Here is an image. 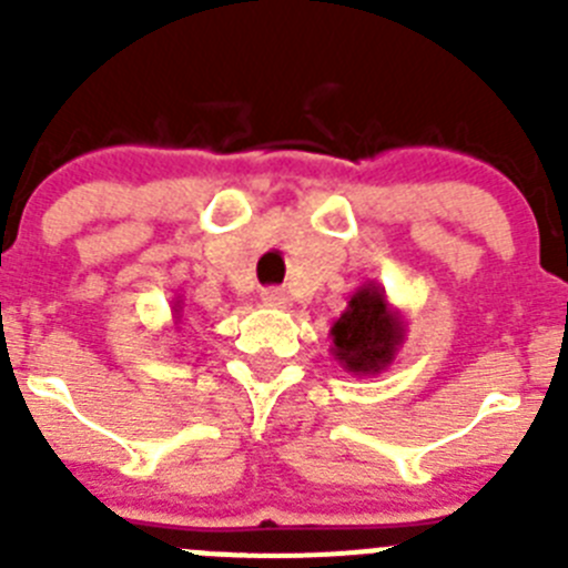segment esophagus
Segmentation results:
<instances>
[{
    "label": "esophagus",
    "mask_w": 568,
    "mask_h": 568,
    "mask_svg": "<svg viewBox=\"0 0 568 568\" xmlns=\"http://www.w3.org/2000/svg\"><path fill=\"white\" fill-rule=\"evenodd\" d=\"M261 301L267 304V307H287L290 304V295L287 290H281V287H267L264 293H261Z\"/></svg>",
    "instance_id": "1"
}]
</instances>
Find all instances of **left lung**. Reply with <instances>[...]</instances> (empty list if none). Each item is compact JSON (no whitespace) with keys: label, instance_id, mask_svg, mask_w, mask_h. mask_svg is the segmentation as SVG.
<instances>
[{"label":"left lung","instance_id":"left-lung-1","mask_svg":"<svg viewBox=\"0 0 568 568\" xmlns=\"http://www.w3.org/2000/svg\"><path fill=\"white\" fill-rule=\"evenodd\" d=\"M329 353L341 369L355 378L381 375L389 369L406 341V318L389 304L384 287L366 281L349 295L346 310L329 327Z\"/></svg>","mask_w":568,"mask_h":568}]
</instances>
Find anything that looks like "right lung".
Wrapping results in <instances>:
<instances>
[{"instance_id":"right-lung-1","label":"right lung","mask_w":568,"mask_h":568,"mask_svg":"<svg viewBox=\"0 0 568 568\" xmlns=\"http://www.w3.org/2000/svg\"><path fill=\"white\" fill-rule=\"evenodd\" d=\"M182 313H184V301H182V298H175V301H173V324H175V327L182 324Z\"/></svg>"}]
</instances>
